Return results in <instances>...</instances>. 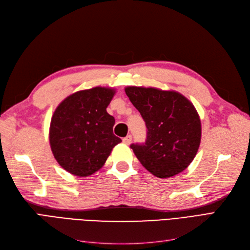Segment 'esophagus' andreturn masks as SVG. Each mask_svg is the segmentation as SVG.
I'll return each mask as SVG.
<instances>
[{
  "instance_id": "obj_1",
  "label": "esophagus",
  "mask_w": 250,
  "mask_h": 250,
  "mask_svg": "<svg viewBox=\"0 0 250 250\" xmlns=\"http://www.w3.org/2000/svg\"><path fill=\"white\" fill-rule=\"evenodd\" d=\"M131 141H132L131 135H127V137H125V138L123 139V143L126 144V145H129V144L131 143Z\"/></svg>"
}]
</instances>
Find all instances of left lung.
Wrapping results in <instances>:
<instances>
[{
  "label": "left lung",
  "mask_w": 250,
  "mask_h": 250,
  "mask_svg": "<svg viewBox=\"0 0 250 250\" xmlns=\"http://www.w3.org/2000/svg\"><path fill=\"white\" fill-rule=\"evenodd\" d=\"M126 95L147 127L145 143L131 144L135 156L154 176L183 172L197 153L201 123L194 105L176 92L128 86Z\"/></svg>",
  "instance_id": "obj_1"
}]
</instances>
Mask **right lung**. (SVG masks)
Returning <instances> with one entry per match:
<instances>
[{"label":"right lung","mask_w":250,"mask_h":250,"mask_svg":"<svg viewBox=\"0 0 250 250\" xmlns=\"http://www.w3.org/2000/svg\"><path fill=\"white\" fill-rule=\"evenodd\" d=\"M115 90L94 87L80 90L58 105L50 125V145L55 160L76 176H88L106 162L122 142L113 134L115 118L106 108Z\"/></svg>","instance_id":"add662e5"}]
</instances>
